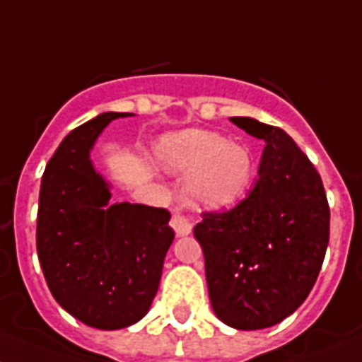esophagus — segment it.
<instances>
[{"mask_svg": "<svg viewBox=\"0 0 362 362\" xmlns=\"http://www.w3.org/2000/svg\"><path fill=\"white\" fill-rule=\"evenodd\" d=\"M171 226L178 238H184V235H189L191 230H193V221L189 217H186V215L176 214L171 218Z\"/></svg>", "mask_w": 362, "mask_h": 362, "instance_id": "34e87169", "label": "esophagus"}]
</instances>
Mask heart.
I'll use <instances>...</instances> for the list:
<instances>
[{"mask_svg": "<svg viewBox=\"0 0 362 362\" xmlns=\"http://www.w3.org/2000/svg\"><path fill=\"white\" fill-rule=\"evenodd\" d=\"M160 165L187 175L186 197L199 209H223L245 197L254 178V160L245 145L217 132L189 129L158 144Z\"/></svg>", "mask_w": 362, "mask_h": 362, "instance_id": "1", "label": "heart"}]
</instances>
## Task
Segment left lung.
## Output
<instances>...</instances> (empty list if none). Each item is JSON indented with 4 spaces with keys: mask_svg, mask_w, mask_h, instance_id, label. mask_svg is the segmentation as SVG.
I'll list each match as a JSON object with an SVG mask.
<instances>
[{
    "mask_svg": "<svg viewBox=\"0 0 362 362\" xmlns=\"http://www.w3.org/2000/svg\"><path fill=\"white\" fill-rule=\"evenodd\" d=\"M230 121L265 141L257 180L232 209L202 214L193 233L218 320L263 329L311 293L329 243V206L320 175L287 132L254 117Z\"/></svg>",
    "mask_w": 362,
    "mask_h": 362,
    "instance_id": "left-lung-1",
    "label": "left lung"
}]
</instances>
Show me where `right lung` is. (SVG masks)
<instances>
[{
	"instance_id": "1",
	"label": "right lung",
	"mask_w": 362,
	"mask_h": 362,
	"mask_svg": "<svg viewBox=\"0 0 362 362\" xmlns=\"http://www.w3.org/2000/svg\"><path fill=\"white\" fill-rule=\"evenodd\" d=\"M129 112H105L71 130L45 165L36 250L60 308L97 329H121L151 309L175 232L163 208L115 202L93 167L97 138Z\"/></svg>"
}]
</instances>
